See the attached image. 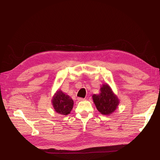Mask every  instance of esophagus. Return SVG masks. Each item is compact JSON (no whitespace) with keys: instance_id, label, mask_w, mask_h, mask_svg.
I'll list each match as a JSON object with an SVG mask.
<instances>
[{"instance_id":"obj_1","label":"esophagus","mask_w":160,"mask_h":160,"mask_svg":"<svg viewBox=\"0 0 160 160\" xmlns=\"http://www.w3.org/2000/svg\"><path fill=\"white\" fill-rule=\"evenodd\" d=\"M77 100H79V101H83V100H85V98H77Z\"/></svg>"}]
</instances>
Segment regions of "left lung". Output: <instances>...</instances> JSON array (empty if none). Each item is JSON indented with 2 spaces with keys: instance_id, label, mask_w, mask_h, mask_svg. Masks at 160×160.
Listing matches in <instances>:
<instances>
[{
  "instance_id": "obj_1",
  "label": "left lung",
  "mask_w": 160,
  "mask_h": 160,
  "mask_svg": "<svg viewBox=\"0 0 160 160\" xmlns=\"http://www.w3.org/2000/svg\"><path fill=\"white\" fill-rule=\"evenodd\" d=\"M92 99L101 114L111 115L118 108L119 100L107 83L102 84L98 94H93Z\"/></svg>"
}]
</instances>
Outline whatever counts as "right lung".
<instances>
[{"label":"right lung","instance_id":"1","mask_svg":"<svg viewBox=\"0 0 160 160\" xmlns=\"http://www.w3.org/2000/svg\"><path fill=\"white\" fill-rule=\"evenodd\" d=\"M54 110L57 113L62 115H67L73 108L74 102L68 95L66 94L60 89L54 93L52 99Z\"/></svg>","mask_w":160,"mask_h":160}]
</instances>
